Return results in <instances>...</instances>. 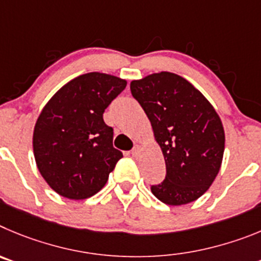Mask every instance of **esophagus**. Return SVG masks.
I'll return each instance as SVG.
<instances>
[{"label": "esophagus", "mask_w": 261, "mask_h": 261, "mask_svg": "<svg viewBox=\"0 0 261 261\" xmlns=\"http://www.w3.org/2000/svg\"><path fill=\"white\" fill-rule=\"evenodd\" d=\"M142 145H139V144H135L134 145V148L133 149H131V154H133L134 157H138L140 154V152H142Z\"/></svg>", "instance_id": "1"}]
</instances>
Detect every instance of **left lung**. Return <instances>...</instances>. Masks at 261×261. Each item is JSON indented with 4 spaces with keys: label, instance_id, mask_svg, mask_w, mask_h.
I'll return each instance as SVG.
<instances>
[{
    "label": "left lung",
    "instance_id": "obj_1",
    "mask_svg": "<svg viewBox=\"0 0 261 261\" xmlns=\"http://www.w3.org/2000/svg\"><path fill=\"white\" fill-rule=\"evenodd\" d=\"M166 164L164 182L152 194L168 205H185L212 186L221 169L225 131L220 116L189 81L169 71L133 81Z\"/></svg>",
    "mask_w": 261,
    "mask_h": 261
}]
</instances>
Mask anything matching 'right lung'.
Wrapping results in <instances>:
<instances>
[{"label":"right lung","instance_id":"obj_1","mask_svg":"<svg viewBox=\"0 0 261 261\" xmlns=\"http://www.w3.org/2000/svg\"><path fill=\"white\" fill-rule=\"evenodd\" d=\"M127 82L104 72L79 75L40 112L32 145L40 174L58 195L83 200L97 194L123 157L102 114Z\"/></svg>","mask_w":261,"mask_h":261}]
</instances>
